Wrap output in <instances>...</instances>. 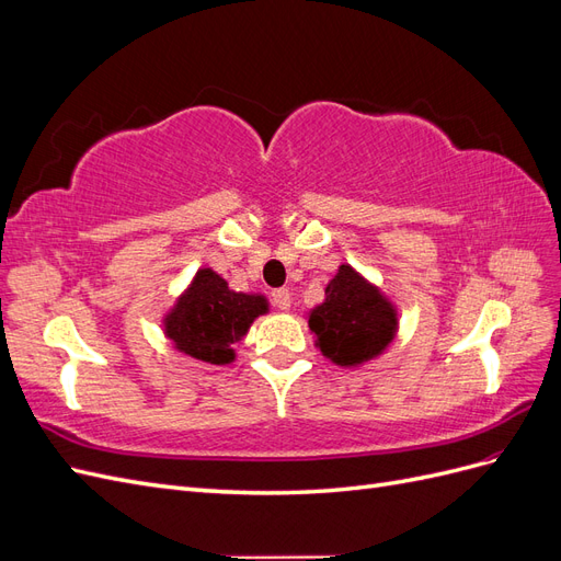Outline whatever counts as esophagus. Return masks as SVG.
<instances>
[{"label":"esophagus","mask_w":561,"mask_h":561,"mask_svg":"<svg viewBox=\"0 0 561 561\" xmlns=\"http://www.w3.org/2000/svg\"><path fill=\"white\" fill-rule=\"evenodd\" d=\"M271 301H274V307L278 311H287V309H290V304H293L290 290H285V287H278V290L271 293Z\"/></svg>","instance_id":"34e87169"}]
</instances>
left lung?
<instances>
[{
	"label": "left lung",
	"mask_w": 561,
	"mask_h": 561,
	"mask_svg": "<svg viewBox=\"0 0 561 561\" xmlns=\"http://www.w3.org/2000/svg\"><path fill=\"white\" fill-rule=\"evenodd\" d=\"M322 355L342 367L360 365L393 342L398 313L375 285L342 264L325 287V301L309 316Z\"/></svg>",
	"instance_id": "1"
}]
</instances>
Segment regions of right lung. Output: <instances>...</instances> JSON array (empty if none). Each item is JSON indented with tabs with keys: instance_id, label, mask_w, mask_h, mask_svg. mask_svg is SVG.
I'll return each instance as SVG.
<instances>
[{
	"instance_id": "1",
	"label": "right lung",
	"mask_w": 561,
	"mask_h": 561,
	"mask_svg": "<svg viewBox=\"0 0 561 561\" xmlns=\"http://www.w3.org/2000/svg\"><path fill=\"white\" fill-rule=\"evenodd\" d=\"M266 311L262 295L233 293L213 268H201L190 290L165 316V334L192 358L227 365L233 360L231 344L245 336L250 322Z\"/></svg>"
}]
</instances>
